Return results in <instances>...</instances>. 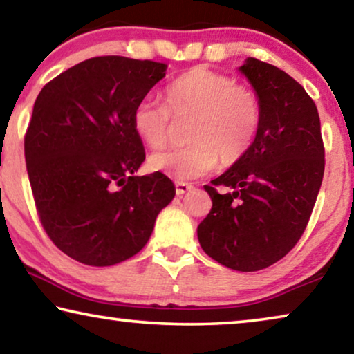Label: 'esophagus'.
<instances>
[{
  "mask_svg": "<svg viewBox=\"0 0 354 354\" xmlns=\"http://www.w3.org/2000/svg\"><path fill=\"white\" fill-rule=\"evenodd\" d=\"M192 188L193 187L187 182H176V193H177V195H185V193L190 192Z\"/></svg>",
  "mask_w": 354,
  "mask_h": 354,
  "instance_id": "1",
  "label": "esophagus"
}]
</instances>
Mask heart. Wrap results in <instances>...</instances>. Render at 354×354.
I'll return each instance as SVG.
<instances>
[{"instance_id":"1","label":"heart","mask_w":354,"mask_h":354,"mask_svg":"<svg viewBox=\"0 0 354 354\" xmlns=\"http://www.w3.org/2000/svg\"><path fill=\"white\" fill-rule=\"evenodd\" d=\"M190 118L185 147L153 153L148 166L177 180L205 176L217 166H232L246 156L258 137L263 106L250 86L209 67L198 66L174 79L164 90V104L142 100L133 108L132 127L147 147L169 142L172 119Z\"/></svg>"}]
</instances>
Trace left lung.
I'll list each match as a JSON object with an SVG mask.
<instances>
[{"label": "left lung", "instance_id": "8db88e82", "mask_svg": "<svg viewBox=\"0 0 354 354\" xmlns=\"http://www.w3.org/2000/svg\"><path fill=\"white\" fill-rule=\"evenodd\" d=\"M263 106L253 147L205 185L212 207L198 225L207 256L240 272L266 269L301 239L321 188L326 149L317 108L287 72L256 57L240 67ZM217 186L232 190L222 196Z\"/></svg>", "mask_w": 354, "mask_h": 354}]
</instances>
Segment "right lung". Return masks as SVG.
Returning a JSON list of instances; mask_svg holds the SVG:
<instances>
[{
	"label": "right lung",
	"instance_id": "right-lung-1",
	"mask_svg": "<svg viewBox=\"0 0 354 354\" xmlns=\"http://www.w3.org/2000/svg\"><path fill=\"white\" fill-rule=\"evenodd\" d=\"M164 62L98 56L43 86L24 137L33 200L53 243L82 264L106 268L147 245L176 195L145 161L133 108L166 75Z\"/></svg>",
	"mask_w": 354,
	"mask_h": 354
}]
</instances>
